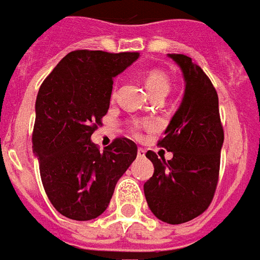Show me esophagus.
Here are the masks:
<instances>
[{"instance_id":"34e87169","label":"esophagus","mask_w":260,"mask_h":260,"mask_svg":"<svg viewBox=\"0 0 260 260\" xmlns=\"http://www.w3.org/2000/svg\"><path fill=\"white\" fill-rule=\"evenodd\" d=\"M137 156H139V158H144L145 150H143V148H139V150H137Z\"/></svg>"}]
</instances>
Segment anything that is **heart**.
Returning a JSON list of instances; mask_svg holds the SVG:
<instances>
[{
	"mask_svg": "<svg viewBox=\"0 0 260 260\" xmlns=\"http://www.w3.org/2000/svg\"><path fill=\"white\" fill-rule=\"evenodd\" d=\"M145 85H147L152 96H155V95L165 96L171 91V80H169L168 74L161 71V70H150L145 74ZM113 96H115V92H113ZM145 126H147L145 121L134 120L130 123V128L136 136H139L140 130Z\"/></svg>",
	"mask_w": 260,
	"mask_h": 260,
	"instance_id": "b5f03b06",
	"label": "heart"
}]
</instances>
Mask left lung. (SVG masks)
Returning a JSON list of instances; mask_svg holds the SVG:
<instances>
[{
    "label": "left lung",
    "mask_w": 260,
    "mask_h": 260,
    "mask_svg": "<svg viewBox=\"0 0 260 260\" xmlns=\"http://www.w3.org/2000/svg\"><path fill=\"white\" fill-rule=\"evenodd\" d=\"M186 81L183 101L158 141L174 154L159 159L154 151L145 156L154 164V175L144 183V194L156 218L182 224L209 209L214 198L224 143L218 95L198 64L185 54H169Z\"/></svg>",
    "instance_id": "obj_1"
}]
</instances>
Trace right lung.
<instances>
[{
	"label": "right lung",
	"mask_w": 260,
	"mask_h": 260,
	"mask_svg": "<svg viewBox=\"0 0 260 260\" xmlns=\"http://www.w3.org/2000/svg\"><path fill=\"white\" fill-rule=\"evenodd\" d=\"M137 58L139 53L71 51L39 88L33 151L50 203L71 220L102 214L137 156V145L126 137L104 151L91 141L109 109L113 78Z\"/></svg>",
	"instance_id": "obj_1"
}]
</instances>
